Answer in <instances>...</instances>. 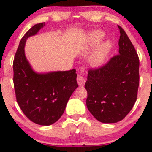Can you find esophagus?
Listing matches in <instances>:
<instances>
[{"mask_svg":"<svg viewBox=\"0 0 152 152\" xmlns=\"http://www.w3.org/2000/svg\"><path fill=\"white\" fill-rule=\"evenodd\" d=\"M77 82L78 83L79 86H83L85 84V82H86V79L83 77V75L80 74V75H77Z\"/></svg>","mask_w":152,"mask_h":152,"instance_id":"obj_1","label":"esophagus"}]
</instances>
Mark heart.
I'll use <instances>...</instances> for the list:
<instances>
[{
	"label": "heart",
	"instance_id": "1",
	"mask_svg": "<svg viewBox=\"0 0 152 152\" xmlns=\"http://www.w3.org/2000/svg\"><path fill=\"white\" fill-rule=\"evenodd\" d=\"M104 34L101 30H94L91 32L89 35V43L90 46H94L99 43L104 37ZM112 43L110 41H105L99 45L92 58V65L99 66L103 64L112 48Z\"/></svg>",
	"mask_w": 152,
	"mask_h": 152
}]
</instances>
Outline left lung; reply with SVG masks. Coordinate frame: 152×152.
Returning <instances> with one entry per match:
<instances>
[{"label": "left lung", "instance_id": "1", "mask_svg": "<svg viewBox=\"0 0 152 152\" xmlns=\"http://www.w3.org/2000/svg\"><path fill=\"white\" fill-rule=\"evenodd\" d=\"M118 27V54L104 66L89 69L85 83L86 107L103 123H115L129 113L137 101L140 83L137 53L125 30Z\"/></svg>", "mask_w": 152, "mask_h": 152}]
</instances>
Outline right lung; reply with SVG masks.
<instances>
[{"label": "right lung", "instance_id": "add662e5", "mask_svg": "<svg viewBox=\"0 0 152 152\" xmlns=\"http://www.w3.org/2000/svg\"><path fill=\"white\" fill-rule=\"evenodd\" d=\"M45 24H35L21 39L13 61V83L16 100L24 115L36 124L50 125L64 113L74 91L78 87L76 70L37 73L26 58V40Z\"/></svg>", "mask_w": 152, "mask_h": 152}]
</instances>
